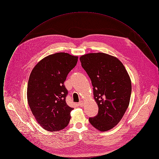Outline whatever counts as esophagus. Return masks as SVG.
<instances>
[{"label": "esophagus", "mask_w": 159, "mask_h": 159, "mask_svg": "<svg viewBox=\"0 0 159 159\" xmlns=\"http://www.w3.org/2000/svg\"><path fill=\"white\" fill-rule=\"evenodd\" d=\"M78 105L79 106H80V107H83V106H84V102H83V101H80V102H79Z\"/></svg>", "instance_id": "34e87169"}]
</instances>
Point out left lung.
<instances>
[{
    "instance_id": "1",
    "label": "left lung",
    "mask_w": 159,
    "mask_h": 159,
    "mask_svg": "<svg viewBox=\"0 0 159 159\" xmlns=\"http://www.w3.org/2000/svg\"><path fill=\"white\" fill-rule=\"evenodd\" d=\"M82 67L90 77L98 113L89 119L101 132L116 126L128 107L132 84L128 73L117 58L102 52L82 55Z\"/></svg>"
}]
</instances>
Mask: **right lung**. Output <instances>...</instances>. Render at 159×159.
Segmentation results:
<instances>
[{"mask_svg":"<svg viewBox=\"0 0 159 159\" xmlns=\"http://www.w3.org/2000/svg\"><path fill=\"white\" fill-rule=\"evenodd\" d=\"M78 57L59 52L40 61L32 70L27 86V101L38 123L51 132L65 128L73 110L67 104L64 82L76 66Z\"/></svg>","mask_w":159,"mask_h":159,"instance_id":"add662e5","label":"right lung"}]
</instances>
